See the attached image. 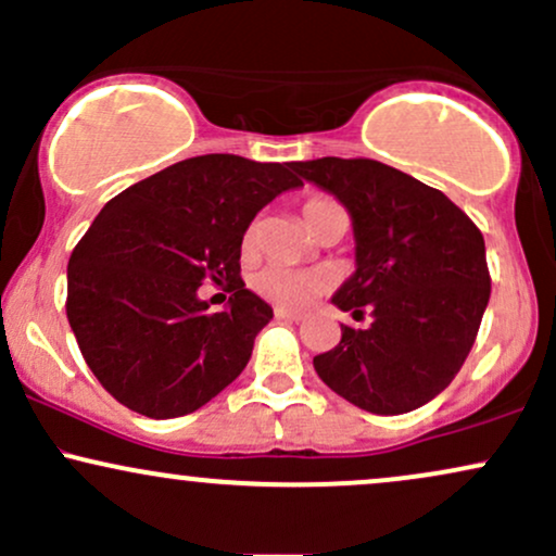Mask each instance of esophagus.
<instances>
[{
  "instance_id": "obj_1",
  "label": "esophagus",
  "mask_w": 556,
  "mask_h": 556,
  "mask_svg": "<svg viewBox=\"0 0 556 556\" xmlns=\"http://www.w3.org/2000/svg\"><path fill=\"white\" fill-rule=\"evenodd\" d=\"M274 316L277 318H287V321H303V314H298V311H290V308H282V305H277L274 308Z\"/></svg>"
}]
</instances>
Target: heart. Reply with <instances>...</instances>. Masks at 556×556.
Instances as JSON below:
<instances>
[{"label": "heart", "instance_id": "heart-1", "mask_svg": "<svg viewBox=\"0 0 556 556\" xmlns=\"http://www.w3.org/2000/svg\"><path fill=\"white\" fill-rule=\"evenodd\" d=\"M331 208H340V203L329 195H311L303 203V219L308 229L321 219L324 214H329ZM258 242V225L251 222L245 232H242V251H253ZM253 290L261 298L271 300V303L282 305V308L292 311H305L308 305H314L318 298L327 292V279L316 271H303V269H287V266H264L253 274L251 279Z\"/></svg>", "mask_w": 556, "mask_h": 556}]
</instances>
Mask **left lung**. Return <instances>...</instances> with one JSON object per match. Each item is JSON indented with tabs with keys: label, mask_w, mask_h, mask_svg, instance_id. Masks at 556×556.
<instances>
[{
	"label": "left lung",
	"mask_w": 556,
	"mask_h": 556,
	"mask_svg": "<svg viewBox=\"0 0 556 556\" xmlns=\"http://www.w3.org/2000/svg\"><path fill=\"white\" fill-rule=\"evenodd\" d=\"M353 216L355 269L331 303L366 329L342 324L316 374L361 410L400 416L450 387L473 348L491 295L481 229L442 190L374 159L298 162Z\"/></svg>",
	"instance_id": "left-lung-1"
}]
</instances>
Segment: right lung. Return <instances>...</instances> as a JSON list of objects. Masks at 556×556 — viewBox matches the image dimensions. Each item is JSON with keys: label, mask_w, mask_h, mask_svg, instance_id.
Here are the masks:
<instances>
[{"label": "right lung", "mask_w": 556, "mask_h": 556, "mask_svg": "<svg viewBox=\"0 0 556 556\" xmlns=\"http://www.w3.org/2000/svg\"><path fill=\"white\" fill-rule=\"evenodd\" d=\"M292 164L235 154L185 159L114 195L75 245L67 321L101 387L149 418H180L242 374L271 305L240 277L242 232ZM230 292L214 315L197 287Z\"/></svg>", "instance_id": "obj_1"}]
</instances>
